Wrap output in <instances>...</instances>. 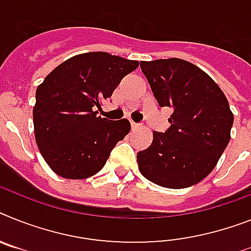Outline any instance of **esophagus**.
<instances>
[{"label": "esophagus", "mask_w": 251, "mask_h": 251, "mask_svg": "<svg viewBox=\"0 0 251 251\" xmlns=\"http://www.w3.org/2000/svg\"><path fill=\"white\" fill-rule=\"evenodd\" d=\"M139 127H142V124H136V122L131 121V129H132V130L139 129Z\"/></svg>", "instance_id": "esophagus-1"}]
</instances>
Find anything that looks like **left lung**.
<instances>
[{
    "label": "left lung",
    "instance_id": "8db88e82",
    "mask_svg": "<svg viewBox=\"0 0 251 251\" xmlns=\"http://www.w3.org/2000/svg\"><path fill=\"white\" fill-rule=\"evenodd\" d=\"M159 107L172 108L171 126L153 132V142L138 153L145 178L163 187L184 189L212 172L229 142L233 115L214 80L180 58L142 61Z\"/></svg>",
    "mask_w": 251,
    "mask_h": 251
}]
</instances>
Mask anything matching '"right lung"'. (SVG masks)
<instances>
[{"label": "right lung", "mask_w": 251, "mask_h": 251, "mask_svg": "<svg viewBox=\"0 0 251 251\" xmlns=\"http://www.w3.org/2000/svg\"><path fill=\"white\" fill-rule=\"evenodd\" d=\"M139 66L107 52H88L58 65L35 92V142L52 170L65 178H86L106 165L130 131L129 120L98 116L100 102Z\"/></svg>", "instance_id": "obj_1"}]
</instances>
